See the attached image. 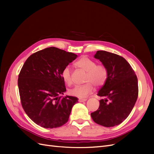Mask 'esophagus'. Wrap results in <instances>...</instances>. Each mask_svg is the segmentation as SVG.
Wrapping results in <instances>:
<instances>
[{
	"label": "esophagus",
	"instance_id": "34e87169",
	"mask_svg": "<svg viewBox=\"0 0 154 154\" xmlns=\"http://www.w3.org/2000/svg\"><path fill=\"white\" fill-rule=\"evenodd\" d=\"M87 100V98H80L78 101L80 102H84V101H86Z\"/></svg>",
	"mask_w": 154,
	"mask_h": 154
}]
</instances>
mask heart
Returning a JSON list of instances; mask_svg holds the SVG:
<instances>
[{
    "label": "heart",
    "mask_w": 154,
    "mask_h": 154,
    "mask_svg": "<svg viewBox=\"0 0 154 154\" xmlns=\"http://www.w3.org/2000/svg\"><path fill=\"white\" fill-rule=\"evenodd\" d=\"M75 66L87 72L84 80L86 83L71 88L69 91L71 95L83 98L93 91L94 85L100 87L105 83L108 77V71L103 65L96 64L94 60L87 57H82L75 63ZM62 77L67 85L72 84V72L69 67L67 66L63 69Z\"/></svg>",
    "instance_id": "obj_1"
}]
</instances>
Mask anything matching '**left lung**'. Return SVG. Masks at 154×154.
<instances>
[{"mask_svg": "<svg viewBox=\"0 0 154 154\" xmlns=\"http://www.w3.org/2000/svg\"><path fill=\"white\" fill-rule=\"evenodd\" d=\"M94 57L106 68L108 77L97 92L102 99L91 118L103 127H114L126 119L134 108L138 96L137 78L128 62L119 55L97 51Z\"/></svg>", "mask_w": 154, "mask_h": 154, "instance_id": "left-lung-1", "label": "left lung"}]
</instances>
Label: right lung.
<instances>
[{"mask_svg": "<svg viewBox=\"0 0 154 154\" xmlns=\"http://www.w3.org/2000/svg\"><path fill=\"white\" fill-rule=\"evenodd\" d=\"M77 55L54 47L31 54L18 75L22 106L28 117L42 127H60L69 120L76 97L59 96L66 91L63 69Z\"/></svg>", "mask_w": 154, "mask_h": 154, "instance_id": "obj_1", "label": "right lung"}]
</instances>
